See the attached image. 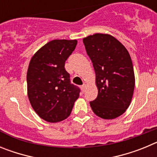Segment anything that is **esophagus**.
<instances>
[{
  "mask_svg": "<svg viewBox=\"0 0 157 157\" xmlns=\"http://www.w3.org/2000/svg\"><path fill=\"white\" fill-rule=\"evenodd\" d=\"M86 84H84V85L82 86V90L83 92L86 90Z\"/></svg>",
  "mask_w": 157,
  "mask_h": 157,
  "instance_id": "obj_1",
  "label": "esophagus"
}]
</instances>
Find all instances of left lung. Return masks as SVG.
<instances>
[{
    "instance_id": "8db88e82",
    "label": "left lung",
    "mask_w": 157,
    "mask_h": 157,
    "mask_svg": "<svg viewBox=\"0 0 157 157\" xmlns=\"http://www.w3.org/2000/svg\"><path fill=\"white\" fill-rule=\"evenodd\" d=\"M93 63L98 95L90 101L93 112L105 120H112L126 112L133 98L135 78L130 54L116 37L94 34L83 38Z\"/></svg>"
}]
</instances>
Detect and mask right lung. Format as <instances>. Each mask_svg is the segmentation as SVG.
<instances>
[{
  "label": "right lung",
  "mask_w": 157,
  "mask_h": 157,
  "mask_svg": "<svg viewBox=\"0 0 157 157\" xmlns=\"http://www.w3.org/2000/svg\"><path fill=\"white\" fill-rule=\"evenodd\" d=\"M77 40L48 41L31 57L27 74V95L34 112L49 123L70 116L80 90L70 83L65 61L75 50Z\"/></svg>",
  "instance_id": "1"
}]
</instances>
